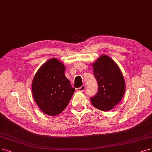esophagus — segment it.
Returning <instances> with one entry per match:
<instances>
[{
  "instance_id": "obj_1",
  "label": "esophagus",
  "mask_w": 152,
  "mask_h": 152,
  "mask_svg": "<svg viewBox=\"0 0 152 152\" xmlns=\"http://www.w3.org/2000/svg\"><path fill=\"white\" fill-rule=\"evenodd\" d=\"M85 89H86V86H82L80 88H77L76 89V90H77V92H83Z\"/></svg>"
}]
</instances>
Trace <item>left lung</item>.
<instances>
[{
  "label": "left lung",
  "instance_id": "left-lung-1",
  "mask_svg": "<svg viewBox=\"0 0 152 152\" xmlns=\"http://www.w3.org/2000/svg\"><path fill=\"white\" fill-rule=\"evenodd\" d=\"M91 65L99 86V92L90 98L91 102L100 110H110L118 104L125 92L122 73L114 60L107 55L100 56Z\"/></svg>",
  "mask_w": 152,
  "mask_h": 152
}]
</instances>
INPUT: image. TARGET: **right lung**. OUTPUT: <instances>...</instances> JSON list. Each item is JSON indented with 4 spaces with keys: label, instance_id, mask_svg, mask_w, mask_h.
I'll use <instances>...</instances> for the list:
<instances>
[{
    "label": "right lung",
    "instance_id": "right-lung-1",
    "mask_svg": "<svg viewBox=\"0 0 152 152\" xmlns=\"http://www.w3.org/2000/svg\"><path fill=\"white\" fill-rule=\"evenodd\" d=\"M65 66L56 58L47 60L36 73L32 83L34 99L39 108L49 116H56L66 107L74 95Z\"/></svg>",
    "mask_w": 152,
    "mask_h": 152
}]
</instances>
